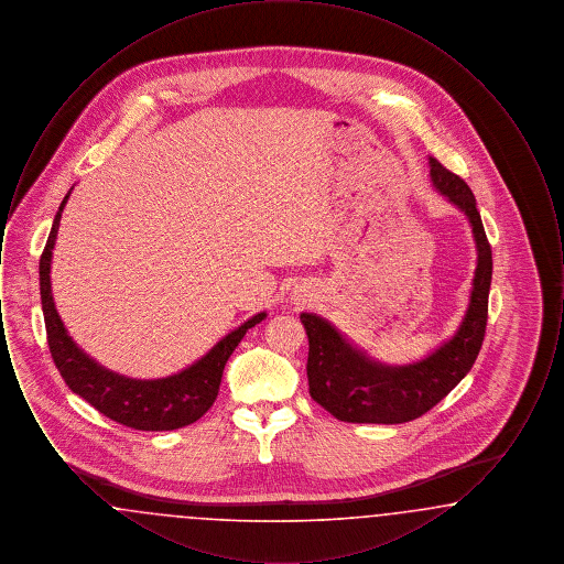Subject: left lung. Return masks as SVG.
I'll return each mask as SVG.
<instances>
[{"label":"left lung","instance_id":"8db88e82","mask_svg":"<svg viewBox=\"0 0 564 564\" xmlns=\"http://www.w3.org/2000/svg\"><path fill=\"white\" fill-rule=\"evenodd\" d=\"M430 166L433 186L467 215L474 232L478 264L469 306L451 340L425 359L405 366H387L370 359L332 323L319 315L302 313L300 322L304 323L308 336V393L338 421L378 425L414 421L455 389L482 349L492 251L474 192L435 159H430Z\"/></svg>","mask_w":564,"mask_h":564}]
</instances>
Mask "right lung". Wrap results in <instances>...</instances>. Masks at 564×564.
<instances>
[{
    "label": "right lung",
    "instance_id": "obj_1",
    "mask_svg": "<svg viewBox=\"0 0 564 564\" xmlns=\"http://www.w3.org/2000/svg\"><path fill=\"white\" fill-rule=\"evenodd\" d=\"M72 189L65 194L58 212L54 215L53 228L44 253L40 258V295L54 366L76 395H80L82 400H86L104 416L120 425L139 431H171L186 427L189 423L198 421L214 405L228 357L239 347L247 329L262 322L267 313H258L251 319L241 323L237 329L224 336L207 355H203L198 361H194L177 375L141 380L111 372L106 366L97 364L67 334L56 313L51 288L54 241L63 207Z\"/></svg>",
    "mask_w": 564,
    "mask_h": 564
}]
</instances>
